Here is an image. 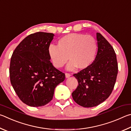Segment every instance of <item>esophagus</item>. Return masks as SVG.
I'll use <instances>...</instances> for the list:
<instances>
[{
	"label": "esophagus",
	"mask_w": 131,
	"mask_h": 131,
	"mask_svg": "<svg viewBox=\"0 0 131 131\" xmlns=\"http://www.w3.org/2000/svg\"><path fill=\"white\" fill-rule=\"evenodd\" d=\"M71 75L70 74H69V73H66V78H69L71 77Z\"/></svg>",
	"instance_id": "1"
}]
</instances>
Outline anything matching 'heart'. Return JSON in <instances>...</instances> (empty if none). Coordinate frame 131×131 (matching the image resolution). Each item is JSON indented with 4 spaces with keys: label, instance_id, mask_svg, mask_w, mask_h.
Wrapping results in <instances>:
<instances>
[{
    "label": "heart",
    "instance_id": "1",
    "mask_svg": "<svg viewBox=\"0 0 131 131\" xmlns=\"http://www.w3.org/2000/svg\"><path fill=\"white\" fill-rule=\"evenodd\" d=\"M97 48V43L93 37L71 33L59 39L57 46L50 45L48 54L56 68L63 67L69 58L71 61L67 66L68 70L73 71L77 67L84 70L94 60Z\"/></svg>",
    "mask_w": 131,
    "mask_h": 131
}]
</instances>
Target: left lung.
<instances>
[{
	"mask_svg": "<svg viewBox=\"0 0 131 131\" xmlns=\"http://www.w3.org/2000/svg\"><path fill=\"white\" fill-rule=\"evenodd\" d=\"M98 51L92 64L73 75L78 82L72 93L75 102L81 106L91 107L105 101L111 94L118 73L114 50L109 42L97 33Z\"/></svg>",
	"mask_w": 131,
	"mask_h": 131,
	"instance_id": "1",
	"label": "left lung"
}]
</instances>
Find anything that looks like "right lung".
I'll use <instances>...</instances> for the list:
<instances>
[{"label": "right lung", "instance_id": "obj_1", "mask_svg": "<svg viewBox=\"0 0 131 131\" xmlns=\"http://www.w3.org/2000/svg\"><path fill=\"white\" fill-rule=\"evenodd\" d=\"M54 36L45 32L30 34L11 56L9 70L11 85L19 99L30 106L49 103L55 88L65 79V74L54 67L48 54Z\"/></svg>", "mask_w": 131, "mask_h": 131}]
</instances>
